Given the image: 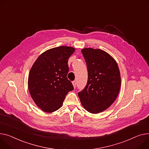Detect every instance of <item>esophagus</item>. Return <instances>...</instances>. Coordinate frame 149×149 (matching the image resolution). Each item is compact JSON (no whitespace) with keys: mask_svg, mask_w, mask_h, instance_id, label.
<instances>
[{"mask_svg":"<svg viewBox=\"0 0 149 149\" xmlns=\"http://www.w3.org/2000/svg\"><path fill=\"white\" fill-rule=\"evenodd\" d=\"M72 84H73L74 88H75V87H76V84H76V81H73V82H72Z\"/></svg>","mask_w":149,"mask_h":149,"instance_id":"obj_1","label":"esophagus"}]
</instances>
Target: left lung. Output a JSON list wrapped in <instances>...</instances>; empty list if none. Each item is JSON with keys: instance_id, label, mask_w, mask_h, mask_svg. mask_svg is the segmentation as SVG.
<instances>
[{"instance_id": "8db88e82", "label": "left lung", "mask_w": 149, "mask_h": 149, "mask_svg": "<svg viewBox=\"0 0 149 149\" xmlns=\"http://www.w3.org/2000/svg\"><path fill=\"white\" fill-rule=\"evenodd\" d=\"M81 53L87 65L88 80L78 95L87 111L97 114L116 100L121 85L120 71L114 59L102 49L86 48Z\"/></svg>"}]
</instances>
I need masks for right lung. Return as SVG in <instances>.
Masks as SVG:
<instances>
[{
    "label": "right lung",
    "mask_w": 149,
    "mask_h": 149,
    "mask_svg": "<svg viewBox=\"0 0 149 149\" xmlns=\"http://www.w3.org/2000/svg\"><path fill=\"white\" fill-rule=\"evenodd\" d=\"M74 52V48L66 46L49 49L39 56L32 66L28 78L29 91L43 111L57 110L68 93L74 89L67 75L68 58Z\"/></svg>",
    "instance_id": "add662e5"
}]
</instances>
